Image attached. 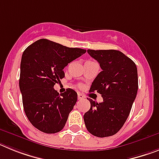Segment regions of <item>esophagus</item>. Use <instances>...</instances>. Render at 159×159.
Masks as SVG:
<instances>
[{
    "instance_id": "esophagus-1",
    "label": "esophagus",
    "mask_w": 159,
    "mask_h": 159,
    "mask_svg": "<svg viewBox=\"0 0 159 159\" xmlns=\"http://www.w3.org/2000/svg\"><path fill=\"white\" fill-rule=\"evenodd\" d=\"M84 99V95H82L81 93H78V99L80 100V99Z\"/></svg>"
}]
</instances>
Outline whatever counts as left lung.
Wrapping results in <instances>:
<instances>
[{
    "mask_svg": "<svg viewBox=\"0 0 159 159\" xmlns=\"http://www.w3.org/2000/svg\"><path fill=\"white\" fill-rule=\"evenodd\" d=\"M88 54L99 62L102 71L92 83L90 92L101 94L103 101L90 99L91 108L84 114L87 130L99 138L116 134L125 123L138 92L135 64L118 50H92Z\"/></svg>",
    "mask_w": 159,
    "mask_h": 159,
    "instance_id": "8db88e82",
    "label": "left lung"
}]
</instances>
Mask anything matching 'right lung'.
Here are the masks:
<instances>
[{"instance_id": "1", "label": "right lung", "mask_w": 159, "mask_h": 159, "mask_svg": "<svg viewBox=\"0 0 159 159\" xmlns=\"http://www.w3.org/2000/svg\"><path fill=\"white\" fill-rule=\"evenodd\" d=\"M86 52L47 39H40L24 51L19 86L25 115L33 127L47 134L60 131L77 101L67 88L59 94L54 85L64 77V68Z\"/></svg>"}]
</instances>
